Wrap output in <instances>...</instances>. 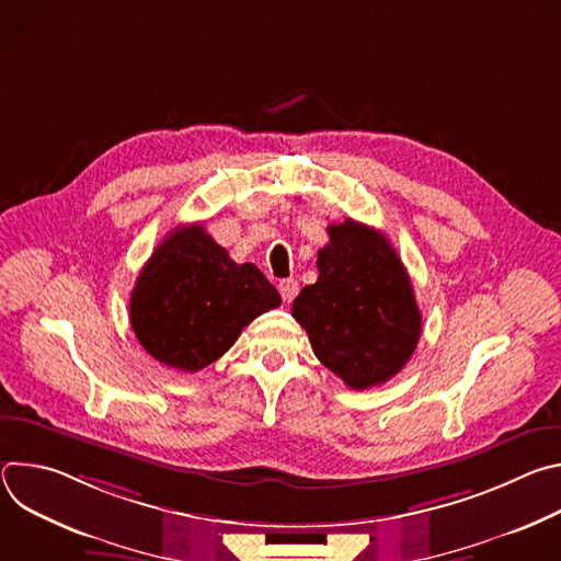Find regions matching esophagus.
<instances>
[{
  "mask_svg": "<svg viewBox=\"0 0 561 561\" xmlns=\"http://www.w3.org/2000/svg\"><path fill=\"white\" fill-rule=\"evenodd\" d=\"M277 288H279V295H282V299L286 301V304H290L295 297H297V293H299V284H297V279H282L279 284H277Z\"/></svg>",
  "mask_w": 561,
  "mask_h": 561,
  "instance_id": "esophagus-1",
  "label": "esophagus"
}]
</instances>
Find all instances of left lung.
<instances>
[{"label":"left lung","mask_w":561,"mask_h":561,"mask_svg":"<svg viewBox=\"0 0 561 561\" xmlns=\"http://www.w3.org/2000/svg\"><path fill=\"white\" fill-rule=\"evenodd\" d=\"M314 284L293 301L310 346L348 388L364 390L404 368L422 335L411 277L388 239L359 221L329 226Z\"/></svg>","instance_id":"left-lung-1"}]
</instances>
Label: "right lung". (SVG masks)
Here are the masks:
<instances>
[{
    "label": "right lung",
    "instance_id": "1",
    "mask_svg": "<svg viewBox=\"0 0 561 561\" xmlns=\"http://www.w3.org/2000/svg\"><path fill=\"white\" fill-rule=\"evenodd\" d=\"M282 297L255 264H234L202 224L167 234L130 293L135 337L159 364L197 373Z\"/></svg>",
    "mask_w": 561,
    "mask_h": 561
}]
</instances>
